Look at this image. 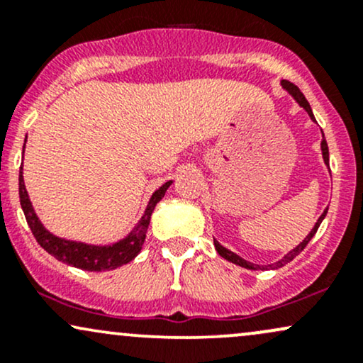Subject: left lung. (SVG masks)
I'll list each match as a JSON object with an SVG mask.
<instances>
[{
    "mask_svg": "<svg viewBox=\"0 0 363 363\" xmlns=\"http://www.w3.org/2000/svg\"><path fill=\"white\" fill-rule=\"evenodd\" d=\"M280 85H281V89L289 91V95H291V99H294V101L297 102L298 106H301L302 109L307 112V114H309V118H311L312 121H314V123H318V121H315V118H314V114H312V109H311L309 102H307V99L303 97L302 91L298 90L297 86L294 85V83H290V82H286V80H281ZM320 153H323V160H324V164H326V165H328V169H329V150H328V143H326V140H324V133H323V141H320ZM329 172H331V170H329ZM326 213H328V208H326V210L323 211V215L319 216L318 222H315L314 227H312V230L309 232V234H307L306 239H303L302 242L297 245V247H294V249H291V251L286 252L285 256L281 257V259H278L277 262H273V264L261 266V264H254V262H251V261H245L244 257H240V256H239V254L232 252L230 249L223 247V245L220 244L218 240H216V239H213L215 249H216V252H218L220 256L223 257V259H227V261L234 262V264H237V266H242V268H245V269H254V272H257V269H262V272H264V269H278V268H281V266H285L286 262H290L291 259H295V257H297L298 254H301V252L303 251V249H306V245L311 242V239H312V237L315 235V232H318L319 225L323 223V220H324V216H326Z\"/></svg>",
    "mask_w": 363,
    "mask_h": 363,
    "instance_id": "1",
    "label": "left lung"
}]
</instances>
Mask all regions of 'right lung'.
<instances>
[{
	"instance_id": "1",
	"label": "right lung",
	"mask_w": 363,
	"mask_h": 363,
	"mask_svg": "<svg viewBox=\"0 0 363 363\" xmlns=\"http://www.w3.org/2000/svg\"><path fill=\"white\" fill-rule=\"evenodd\" d=\"M27 141V138H25ZM25 152V145H23ZM174 181H167L164 186H160L155 193L150 198L145 213L140 218V222L135 225L129 234L124 239L111 245H97V244H86L82 240H69L65 237L54 235L44 227L40 218L37 216L34 206H32L30 198H28L27 187L23 181V165H20V176H18V194H20V205H22L23 215L27 218L28 227H30L32 234L35 240L39 242L44 251H48L51 256L56 257L57 261L65 262V264L74 266V268L85 269V272H107V269H116L119 266L128 264L129 261L135 259L138 256L141 247H143L145 237L152 218L153 210H155L157 203L165 196V191L169 189Z\"/></svg>"
}]
</instances>
